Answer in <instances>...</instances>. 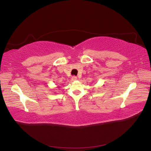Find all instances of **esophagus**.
Here are the masks:
<instances>
[{"label":"esophagus","instance_id":"1","mask_svg":"<svg viewBox=\"0 0 151 151\" xmlns=\"http://www.w3.org/2000/svg\"><path fill=\"white\" fill-rule=\"evenodd\" d=\"M72 80H73V81H76V80H77V77H76V76H73V77H72Z\"/></svg>","mask_w":151,"mask_h":151}]
</instances>
